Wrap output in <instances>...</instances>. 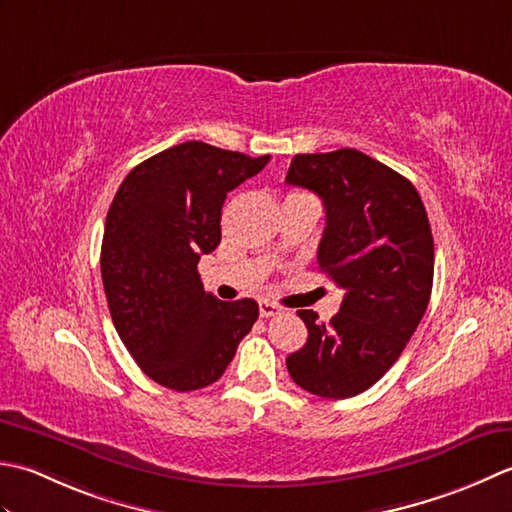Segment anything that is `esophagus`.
Wrapping results in <instances>:
<instances>
[{
    "instance_id": "1",
    "label": "esophagus",
    "mask_w": 512,
    "mask_h": 512,
    "mask_svg": "<svg viewBox=\"0 0 512 512\" xmlns=\"http://www.w3.org/2000/svg\"><path fill=\"white\" fill-rule=\"evenodd\" d=\"M280 311H283V309H280L278 305H274V302H269V300H260V302H258V314H260V318L278 316Z\"/></svg>"
}]
</instances>
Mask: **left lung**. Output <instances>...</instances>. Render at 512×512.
<instances>
[{
    "instance_id": "8db88e82",
    "label": "left lung",
    "mask_w": 512,
    "mask_h": 512,
    "mask_svg": "<svg viewBox=\"0 0 512 512\" xmlns=\"http://www.w3.org/2000/svg\"><path fill=\"white\" fill-rule=\"evenodd\" d=\"M287 183L325 203L318 267L344 289L329 322L298 311L309 336L287 358V371L320 398H353L393 367L429 305V216L409 179L353 148L296 154Z\"/></svg>"
}]
</instances>
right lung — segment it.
I'll return each instance as SVG.
<instances>
[{"label": "right lung", "mask_w": 512, "mask_h": 512, "mask_svg": "<svg viewBox=\"0 0 512 512\" xmlns=\"http://www.w3.org/2000/svg\"><path fill=\"white\" fill-rule=\"evenodd\" d=\"M265 156L187 141L139 163L119 185L101 243L110 316L141 371L172 391L216 382L258 320L252 298L207 294L198 260L221 243L227 192Z\"/></svg>", "instance_id": "right-lung-1"}]
</instances>
